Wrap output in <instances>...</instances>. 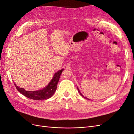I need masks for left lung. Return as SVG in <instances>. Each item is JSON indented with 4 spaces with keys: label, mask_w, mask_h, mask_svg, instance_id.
I'll return each instance as SVG.
<instances>
[{
    "label": "left lung",
    "mask_w": 134,
    "mask_h": 134,
    "mask_svg": "<svg viewBox=\"0 0 134 134\" xmlns=\"http://www.w3.org/2000/svg\"><path fill=\"white\" fill-rule=\"evenodd\" d=\"M77 89H78V92H79V94H80V95L81 96H83L84 98H86V99H88V100H89V98H86V97H84L82 94H81V93L80 92V91H79V89H78V88H77Z\"/></svg>",
    "instance_id": "left-lung-1"
}]
</instances>
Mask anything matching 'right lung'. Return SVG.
I'll return each mask as SVG.
<instances>
[{
  "instance_id": "1",
  "label": "right lung",
  "mask_w": 134,
  "mask_h": 134,
  "mask_svg": "<svg viewBox=\"0 0 134 134\" xmlns=\"http://www.w3.org/2000/svg\"><path fill=\"white\" fill-rule=\"evenodd\" d=\"M63 70L64 69H62L59 71H57L56 73H55L53 77V78L50 81L49 84L46 87H45L44 88L41 90L34 91H27L24 88H21L19 86H17L15 83H14V85L17 90L21 94L29 98H31V99L36 100H43L48 99V98H50L54 95L55 92L56 91L57 83L59 82L61 74Z\"/></svg>"
}]
</instances>
